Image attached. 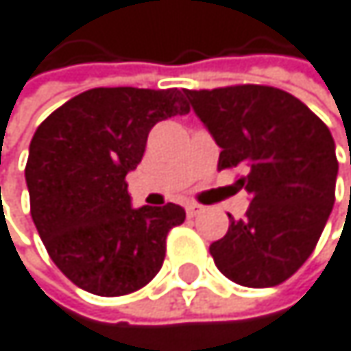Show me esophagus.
Listing matches in <instances>:
<instances>
[{
    "instance_id": "obj_1",
    "label": "esophagus",
    "mask_w": 351,
    "mask_h": 351,
    "mask_svg": "<svg viewBox=\"0 0 351 351\" xmlns=\"http://www.w3.org/2000/svg\"><path fill=\"white\" fill-rule=\"evenodd\" d=\"M185 210H187V217H197V215L204 213V208H202L199 204H193V202L185 206Z\"/></svg>"
}]
</instances>
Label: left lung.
Returning <instances> with one entry per match:
<instances>
[{
	"mask_svg": "<svg viewBox=\"0 0 351 351\" xmlns=\"http://www.w3.org/2000/svg\"><path fill=\"white\" fill-rule=\"evenodd\" d=\"M221 147L219 170L242 168V219L210 244L219 271L250 289L278 287L314 252L335 204L339 162L322 119L293 94L259 84L185 90ZM351 162V156H350Z\"/></svg>",
	"mask_w": 351,
	"mask_h": 351,
	"instance_id": "left-lung-1",
	"label": "left lung"
}]
</instances>
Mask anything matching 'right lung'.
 I'll use <instances>...</instances> for the list:
<instances>
[{"instance_id": "1", "label": "right lung", "mask_w": 351, "mask_h": 351, "mask_svg": "<svg viewBox=\"0 0 351 351\" xmlns=\"http://www.w3.org/2000/svg\"><path fill=\"white\" fill-rule=\"evenodd\" d=\"M189 113L177 88H92L52 111L33 134L25 179L31 217L50 259L75 287L122 297L156 278L166 236L185 210L130 206L126 174L149 130Z\"/></svg>"}]
</instances>
